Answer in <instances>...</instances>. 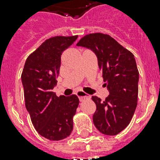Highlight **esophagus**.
Instances as JSON below:
<instances>
[{
  "instance_id": "34e87169",
  "label": "esophagus",
  "mask_w": 160,
  "mask_h": 160,
  "mask_svg": "<svg viewBox=\"0 0 160 160\" xmlns=\"http://www.w3.org/2000/svg\"><path fill=\"white\" fill-rule=\"evenodd\" d=\"M76 95H77V96L79 97V100H80V101H84L85 100H88V99H90V95H89L88 94L85 93L84 91H80V90L76 93Z\"/></svg>"
}]
</instances>
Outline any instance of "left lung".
<instances>
[{
    "label": "left lung",
    "instance_id": "1",
    "mask_svg": "<svg viewBox=\"0 0 160 160\" xmlns=\"http://www.w3.org/2000/svg\"><path fill=\"white\" fill-rule=\"evenodd\" d=\"M95 52L109 95L103 101L92 96L96 105L93 122L106 135H116L131 121L138 101L139 70L134 55L106 34L86 35L76 44Z\"/></svg>",
    "mask_w": 160,
    "mask_h": 160
}]
</instances>
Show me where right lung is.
<instances>
[{
  "label": "right lung",
  "mask_w": 160,
  "mask_h": 160,
  "mask_svg": "<svg viewBox=\"0 0 160 160\" xmlns=\"http://www.w3.org/2000/svg\"><path fill=\"white\" fill-rule=\"evenodd\" d=\"M77 37L54 36L45 41L27 57L21 74L25 103L31 122L39 134L53 141L71 134L73 117L79 105L75 95L58 97L53 92L61 55Z\"/></svg>",
  "instance_id": "obj_1"
}]
</instances>
